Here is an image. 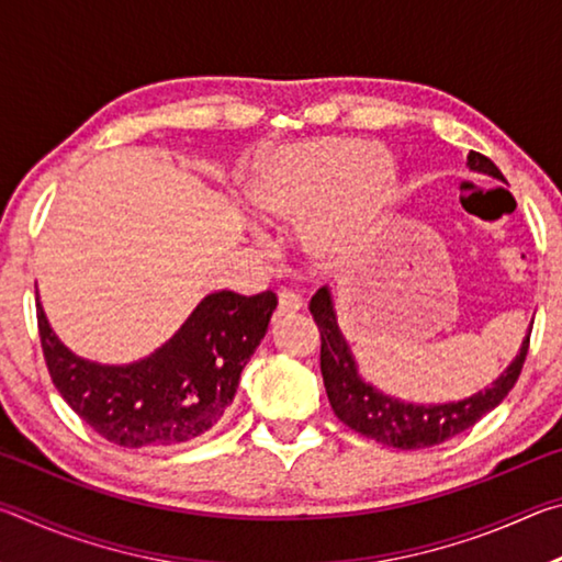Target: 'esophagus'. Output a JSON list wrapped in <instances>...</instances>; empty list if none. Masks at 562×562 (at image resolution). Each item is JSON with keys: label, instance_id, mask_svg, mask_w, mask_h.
I'll return each mask as SVG.
<instances>
[{"label": "esophagus", "instance_id": "34e87169", "mask_svg": "<svg viewBox=\"0 0 562 562\" xmlns=\"http://www.w3.org/2000/svg\"><path fill=\"white\" fill-rule=\"evenodd\" d=\"M302 310V297L292 290H280L278 292V315H294V312Z\"/></svg>", "mask_w": 562, "mask_h": 562}]
</instances>
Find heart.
I'll return each mask as SVG.
<instances>
[{
	"mask_svg": "<svg viewBox=\"0 0 562 562\" xmlns=\"http://www.w3.org/2000/svg\"><path fill=\"white\" fill-rule=\"evenodd\" d=\"M396 183L386 148L349 138H312L258 160L245 198L262 223H294L300 250L331 268L372 245Z\"/></svg>",
	"mask_w": 562,
	"mask_h": 562,
	"instance_id": "heart-1",
	"label": "heart"
}]
</instances>
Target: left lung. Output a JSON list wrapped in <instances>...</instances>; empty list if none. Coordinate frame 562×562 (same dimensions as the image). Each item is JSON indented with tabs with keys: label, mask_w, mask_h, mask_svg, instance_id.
I'll use <instances>...</instances> for the list:
<instances>
[{
	"label": "left lung",
	"mask_w": 562,
	"mask_h": 562,
	"mask_svg": "<svg viewBox=\"0 0 562 562\" xmlns=\"http://www.w3.org/2000/svg\"><path fill=\"white\" fill-rule=\"evenodd\" d=\"M465 166L473 173L506 183L501 170L486 156L475 154V150H471L469 158H465ZM310 312L317 322L322 337V379H325L329 404L335 408L339 422L347 424L357 434L367 436V439H374L379 443L394 446V449L404 451L429 449V446L443 443L451 436H459L461 431L471 429L479 418L491 414L508 396L513 384L518 382L522 361H526L528 355L532 329L530 325L528 335L520 341L516 359L483 392L459 398V402L416 404L382 392V389L367 382L359 374L355 351H351L347 337L341 335L337 325L335 297H331V290L327 284L315 292V297L310 302Z\"/></svg>",
	"instance_id": "1"
}]
</instances>
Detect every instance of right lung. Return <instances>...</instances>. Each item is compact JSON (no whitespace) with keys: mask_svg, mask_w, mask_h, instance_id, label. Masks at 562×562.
<instances>
[{"mask_svg":"<svg viewBox=\"0 0 562 562\" xmlns=\"http://www.w3.org/2000/svg\"><path fill=\"white\" fill-rule=\"evenodd\" d=\"M278 307L274 292L205 294L150 355L103 364L76 355L52 329L36 290L40 337L52 382L93 431L123 449L193 441L221 422L240 374Z\"/></svg>","mask_w":562,"mask_h":562,"instance_id":"add662e5","label":"right lung"}]
</instances>
